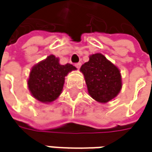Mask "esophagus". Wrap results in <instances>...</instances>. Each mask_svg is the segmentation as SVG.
Returning a JSON list of instances; mask_svg holds the SVG:
<instances>
[{
  "label": "esophagus",
  "instance_id": "esophagus-1",
  "mask_svg": "<svg viewBox=\"0 0 152 152\" xmlns=\"http://www.w3.org/2000/svg\"><path fill=\"white\" fill-rule=\"evenodd\" d=\"M81 65H82V64H81V62H77V63H76V64H75V66H76L77 69H80Z\"/></svg>",
  "mask_w": 152,
  "mask_h": 152
}]
</instances>
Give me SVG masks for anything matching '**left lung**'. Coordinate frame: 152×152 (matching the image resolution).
I'll use <instances>...</instances> for the list:
<instances>
[{
	"label": "left lung",
	"mask_w": 152,
	"mask_h": 152,
	"mask_svg": "<svg viewBox=\"0 0 152 152\" xmlns=\"http://www.w3.org/2000/svg\"><path fill=\"white\" fill-rule=\"evenodd\" d=\"M80 71L84 76L90 96L99 103L112 100L121 91V72L102 53L91 54Z\"/></svg>",
	"instance_id": "1"
}]
</instances>
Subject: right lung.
I'll return each mask as SVG.
<instances>
[{
  "instance_id": "add662e5",
  "label": "right lung",
  "mask_w": 152,
  "mask_h": 152,
  "mask_svg": "<svg viewBox=\"0 0 152 152\" xmlns=\"http://www.w3.org/2000/svg\"><path fill=\"white\" fill-rule=\"evenodd\" d=\"M76 68L67 63L61 65L59 58L51 54L34 65L30 72L28 88L33 98L42 103L54 101L61 93L65 76Z\"/></svg>"
}]
</instances>
